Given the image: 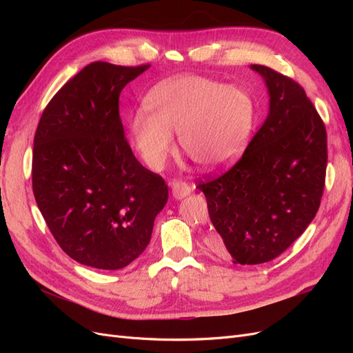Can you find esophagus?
<instances>
[{
    "mask_svg": "<svg viewBox=\"0 0 353 353\" xmlns=\"http://www.w3.org/2000/svg\"><path fill=\"white\" fill-rule=\"evenodd\" d=\"M170 190H172V196L175 199H183L191 193V188L187 183H183L179 179L170 181Z\"/></svg>",
    "mask_w": 353,
    "mask_h": 353,
    "instance_id": "esophagus-1",
    "label": "esophagus"
}]
</instances>
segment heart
<instances>
[{
    "mask_svg": "<svg viewBox=\"0 0 353 353\" xmlns=\"http://www.w3.org/2000/svg\"><path fill=\"white\" fill-rule=\"evenodd\" d=\"M147 110L137 112L131 131L148 168L162 169L175 150L178 131L183 150L206 169L231 165L248 147L254 126L250 95L201 77L162 82L147 95Z\"/></svg>",
    "mask_w": 353,
    "mask_h": 353,
    "instance_id": "obj_1",
    "label": "heart"
}]
</instances>
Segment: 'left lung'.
<instances>
[{
  "instance_id": "left-lung-1",
  "label": "left lung",
  "mask_w": 353,
  "mask_h": 353,
  "mask_svg": "<svg viewBox=\"0 0 353 353\" xmlns=\"http://www.w3.org/2000/svg\"><path fill=\"white\" fill-rule=\"evenodd\" d=\"M265 79L270 113L239 162L199 181L216 248L234 263L280 256L315 218L324 193L327 131L305 90L276 70L252 65Z\"/></svg>"
}]
</instances>
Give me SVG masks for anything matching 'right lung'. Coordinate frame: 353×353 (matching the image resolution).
I'll use <instances>...</instances> for the list:
<instances>
[{"label":"right lung","instance_id":"1","mask_svg":"<svg viewBox=\"0 0 353 353\" xmlns=\"http://www.w3.org/2000/svg\"><path fill=\"white\" fill-rule=\"evenodd\" d=\"M148 68L85 66L50 100L35 132L37 205L63 252L92 268L137 259L168 201L165 179L138 162L119 116L121 91Z\"/></svg>","mask_w":353,"mask_h":353}]
</instances>
